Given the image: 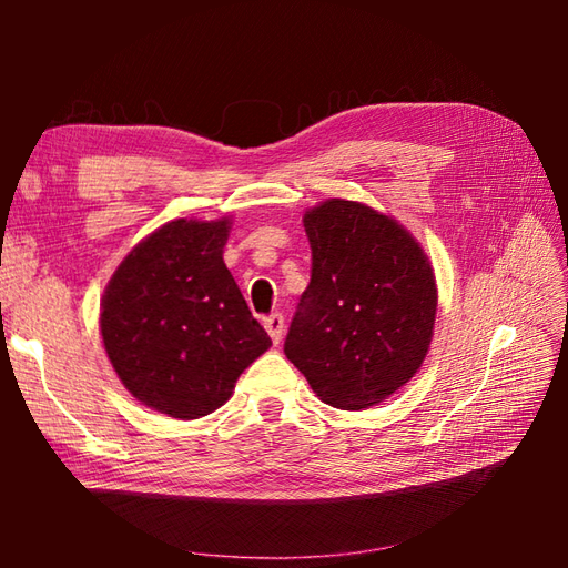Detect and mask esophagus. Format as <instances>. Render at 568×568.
<instances>
[{
    "mask_svg": "<svg viewBox=\"0 0 568 568\" xmlns=\"http://www.w3.org/2000/svg\"><path fill=\"white\" fill-rule=\"evenodd\" d=\"M263 327H265V332L271 334V339H273V344H281V339H283V332H285V320H283V315H271V317H265L263 320Z\"/></svg>",
    "mask_w": 568,
    "mask_h": 568,
    "instance_id": "obj_1",
    "label": "esophagus"
}]
</instances>
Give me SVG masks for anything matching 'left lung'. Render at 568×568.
Wrapping results in <instances>:
<instances>
[{
    "label": "left lung",
    "mask_w": 568,
    "mask_h": 568,
    "mask_svg": "<svg viewBox=\"0 0 568 568\" xmlns=\"http://www.w3.org/2000/svg\"><path fill=\"white\" fill-rule=\"evenodd\" d=\"M312 277L285 356L322 403L364 409L419 371L429 352L437 283L419 241L368 204L327 200L305 212Z\"/></svg>",
    "instance_id": "8db88e82"
}]
</instances>
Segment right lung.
Returning a JSON list of instances; mask_svg holds the SVG:
<instances>
[{"mask_svg":"<svg viewBox=\"0 0 568 568\" xmlns=\"http://www.w3.org/2000/svg\"><path fill=\"white\" fill-rule=\"evenodd\" d=\"M229 229V216L163 224L126 253L102 295V342L119 381L168 417L214 413L271 346L222 258Z\"/></svg>","mask_w":568,"mask_h":568,"instance_id":"add662e5","label":"right lung"}]
</instances>
